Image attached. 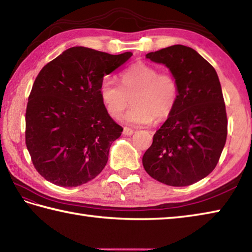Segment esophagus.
<instances>
[{
    "label": "esophagus",
    "mask_w": 252,
    "mask_h": 252,
    "mask_svg": "<svg viewBox=\"0 0 252 252\" xmlns=\"http://www.w3.org/2000/svg\"><path fill=\"white\" fill-rule=\"evenodd\" d=\"M133 131L132 129H130V127H127V126H125L123 127V134L125 135H126V136H129V135H132L133 134Z\"/></svg>",
    "instance_id": "1"
}]
</instances>
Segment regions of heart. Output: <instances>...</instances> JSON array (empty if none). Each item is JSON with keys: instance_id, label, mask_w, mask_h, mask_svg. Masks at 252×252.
<instances>
[{"instance_id": "b5f03b06", "label": "heart", "mask_w": 252, "mask_h": 252, "mask_svg": "<svg viewBox=\"0 0 252 252\" xmlns=\"http://www.w3.org/2000/svg\"><path fill=\"white\" fill-rule=\"evenodd\" d=\"M121 86L109 77L100 83L99 95L107 112L119 118L130 102L126 121L133 125H150L165 121L179 99V84L170 73H159L155 66L139 62L121 74Z\"/></svg>"}]
</instances>
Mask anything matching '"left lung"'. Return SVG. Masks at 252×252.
<instances>
[{
	"label": "left lung",
	"instance_id": "left-lung-1",
	"mask_svg": "<svg viewBox=\"0 0 252 252\" xmlns=\"http://www.w3.org/2000/svg\"><path fill=\"white\" fill-rule=\"evenodd\" d=\"M146 58L169 68L179 84V99L153 136L143 166L152 178L167 186L195 184L214 170L227 137L218 73L195 50L181 44L150 52Z\"/></svg>",
	"mask_w": 252,
	"mask_h": 252
}]
</instances>
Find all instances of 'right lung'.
<instances>
[{
  "label": "right lung",
  "instance_id": "obj_1",
  "mask_svg": "<svg viewBox=\"0 0 252 252\" xmlns=\"http://www.w3.org/2000/svg\"><path fill=\"white\" fill-rule=\"evenodd\" d=\"M131 56L73 47L39 72L28 97L25 141L44 179L77 187L105 168L112 142L123 129L103 106L100 83Z\"/></svg>",
  "mask_w": 252,
  "mask_h": 252
}]
</instances>
